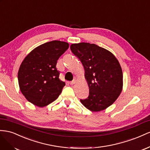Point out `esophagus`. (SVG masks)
Returning <instances> with one entry per match:
<instances>
[{"label":"esophagus","mask_w":150,"mask_h":150,"mask_svg":"<svg viewBox=\"0 0 150 150\" xmlns=\"http://www.w3.org/2000/svg\"><path fill=\"white\" fill-rule=\"evenodd\" d=\"M75 82H76V80H72L71 82H70V84H71V85H74V84L75 83Z\"/></svg>","instance_id":"34e87169"}]
</instances>
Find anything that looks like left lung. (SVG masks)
<instances>
[{"label":"left lung","mask_w":150,"mask_h":150,"mask_svg":"<svg viewBox=\"0 0 150 150\" xmlns=\"http://www.w3.org/2000/svg\"><path fill=\"white\" fill-rule=\"evenodd\" d=\"M70 49L82 63L89 88L88 97L80 99L81 103L92 112L107 109L122 90V71L117 59L108 50L88 42L72 44Z\"/></svg>","instance_id":"obj_1"}]
</instances>
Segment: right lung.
I'll return each instance as SVG.
<instances>
[{
    "mask_svg": "<svg viewBox=\"0 0 150 150\" xmlns=\"http://www.w3.org/2000/svg\"><path fill=\"white\" fill-rule=\"evenodd\" d=\"M69 47L67 42L52 41L33 50L18 71L20 91L29 102L40 108L48 105L62 93L65 83L59 79L57 60Z\"/></svg>",
    "mask_w": 150,
    "mask_h": 150,
    "instance_id": "1",
    "label": "right lung"
}]
</instances>
